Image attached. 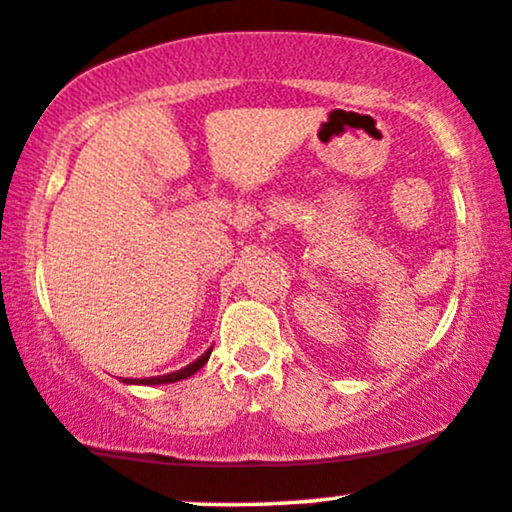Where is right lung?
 Returning a JSON list of instances; mask_svg holds the SVG:
<instances>
[{
	"label": "right lung",
	"mask_w": 512,
	"mask_h": 512,
	"mask_svg": "<svg viewBox=\"0 0 512 512\" xmlns=\"http://www.w3.org/2000/svg\"><path fill=\"white\" fill-rule=\"evenodd\" d=\"M209 355H212V348L207 350L205 355H200L197 357L195 362H190L188 367H183V369H178V372H171V374H164V377H150V379H123L126 381V384H143V386H157V384H174V381H181V379H188V377H193V374L197 372V369H202L205 367V362L209 360Z\"/></svg>",
	"instance_id": "right-lung-1"
}]
</instances>
